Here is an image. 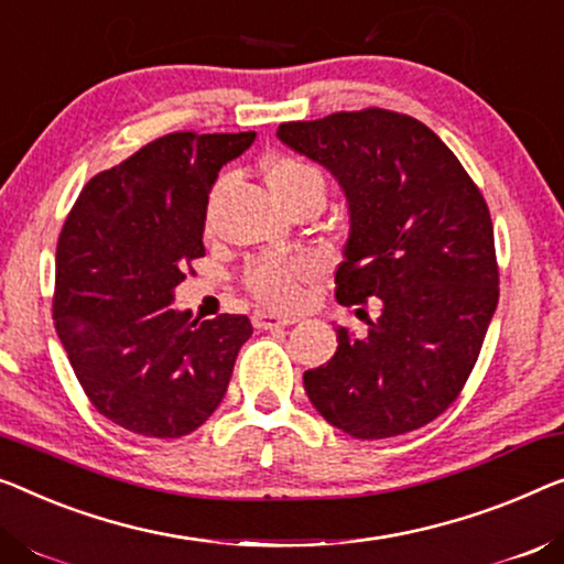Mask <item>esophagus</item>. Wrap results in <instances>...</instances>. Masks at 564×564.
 I'll use <instances>...</instances> for the list:
<instances>
[{
  "label": "esophagus",
  "instance_id": "esophagus-1",
  "mask_svg": "<svg viewBox=\"0 0 564 564\" xmlns=\"http://www.w3.org/2000/svg\"><path fill=\"white\" fill-rule=\"evenodd\" d=\"M253 324H256V329H279V326L296 324V318L273 314V311H256Z\"/></svg>",
  "mask_w": 564,
  "mask_h": 564
}]
</instances>
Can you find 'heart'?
Here are the masks:
<instances>
[{
    "label": "heart",
    "instance_id": "1",
    "mask_svg": "<svg viewBox=\"0 0 564 564\" xmlns=\"http://www.w3.org/2000/svg\"><path fill=\"white\" fill-rule=\"evenodd\" d=\"M265 182L275 199L283 207L306 197H326V176L316 164L299 156H273L265 164ZM311 265L304 258L293 256H271L260 258L246 273L248 291L260 304L285 308L299 299V283L306 279Z\"/></svg>",
    "mask_w": 564,
    "mask_h": 564
}]
</instances>
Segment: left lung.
Returning <instances> with one entry per match:
<instances>
[{
  "instance_id": "1",
  "label": "left lung",
  "mask_w": 564,
  "mask_h": 564,
  "mask_svg": "<svg viewBox=\"0 0 564 564\" xmlns=\"http://www.w3.org/2000/svg\"><path fill=\"white\" fill-rule=\"evenodd\" d=\"M279 139L329 170L347 197L336 301L380 308L365 336L339 326L334 357L304 372L311 405L359 441L417 431L464 390L497 311L486 199L413 116L339 111L281 123Z\"/></svg>"
}]
</instances>
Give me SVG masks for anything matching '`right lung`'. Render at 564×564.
Returning <instances> with one entry per match:
<instances>
[{
	"instance_id": "add662e5",
	"label": "right lung",
	"mask_w": 564,
	"mask_h": 564,
	"mask_svg": "<svg viewBox=\"0 0 564 564\" xmlns=\"http://www.w3.org/2000/svg\"><path fill=\"white\" fill-rule=\"evenodd\" d=\"M256 131H176L96 174L55 253L53 318L100 415L147 438H182L220 405L253 326L176 311L174 289L205 256L209 189Z\"/></svg>"
}]
</instances>
